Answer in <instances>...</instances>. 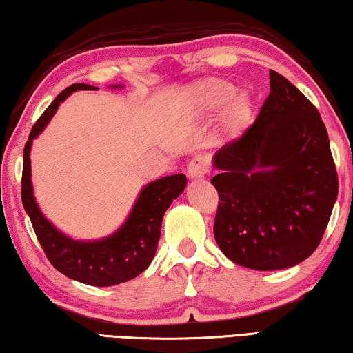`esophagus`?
Wrapping results in <instances>:
<instances>
[{
	"mask_svg": "<svg viewBox=\"0 0 353 353\" xmlns=\"http://www.w3.org/2000/svg\"><path fill=\"white\" fill-rule=\"evenodd\" d=\"M210 172V164L205 157H194L188 164V175L191 180H201Z\"/></svg>",
	"mask_w": 353,
	"mask_h": 353,
	"instance_id": "obj_1",
	"label": "esophagus"
}]
</instances>
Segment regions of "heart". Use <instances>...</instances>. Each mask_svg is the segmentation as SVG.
Segmentation results:
<instances>
[{"label": "heart", "instance_id": "obj_1", "mask_svg": "<svg viewBox=\"0 0 353 353\" xmlns=\"http://www.w3.org/2000/svg\"><path fill=\"white\" fill-rule=\"evenodd\" d=\"M185 110L191 117L216 113V127L226 139H237L253 119V99L247 90H234V85L219 78H205L194 83L185 97Z\"/></svg>", "mask_w": 353, "mask_h": 353}]
</instances>
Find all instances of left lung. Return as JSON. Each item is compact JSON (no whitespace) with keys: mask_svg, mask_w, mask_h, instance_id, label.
Listing matches in <instances>:
<instances>
[{"mask_svg":"<svg viewBox=\"0 0 353 353\" xmlns=\"http://www.w3.org/2000/svg\"><path fill=\"white\" fill-rule=\"evenodd\" d=\"M270 94L252 127L219 148L212 178L219 203L213 234L232 263L279 270L319 247L338 199V173L321 116L270 70Z\"/></svg>","mask_w":353,"mask_h":353,"instance_id":"obj_1","label":"left lung"}]
</instances>
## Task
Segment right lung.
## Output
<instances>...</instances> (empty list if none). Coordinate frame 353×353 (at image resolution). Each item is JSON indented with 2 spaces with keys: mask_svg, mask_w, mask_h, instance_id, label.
Wrapping results in <instances>:
<instances>
[{
  "mask_svg": "<svg viewBox=\"0 0 353 353\" xmlns=\"http://www.w3.org/2000/svg\"><path fill=\"white\" fill-rule=\"evenodd\" d=\"M122 88V85H113ZM76 90H97L95 85L73 84L57 95L30 132L23 150L22 203L46 256L59 272L92 287H113L129 282L148 269L161 239L162 218L173 199L186 188V175L162 176L148 183L137 197L129 216L116 232L99 240H74L54 226L39 210L32 185L33 140L46 129L59 106Z\"/></svg>",
  "mask_w": 353,
  "mask_h": 353,
  "instance_id": "1",
  "label": "right lung"
}]
</instances>
